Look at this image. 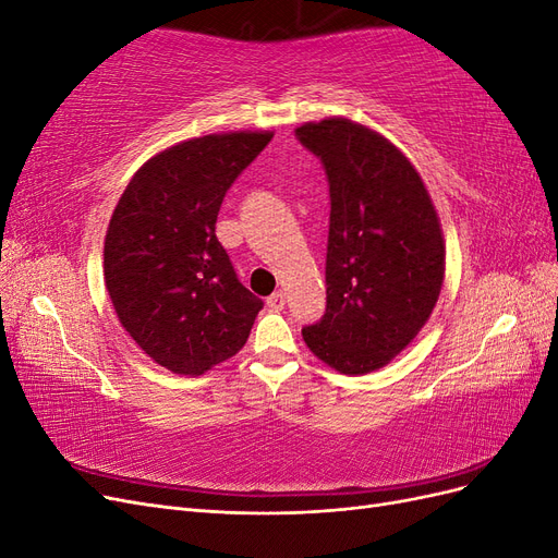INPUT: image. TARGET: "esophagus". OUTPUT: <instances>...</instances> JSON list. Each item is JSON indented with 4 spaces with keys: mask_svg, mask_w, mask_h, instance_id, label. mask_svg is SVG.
<instances>
[{
    "mask_svg": "<svg viewBox=\"0 0 558 558\" xmlns=\"http://www.w3.org/2000/svg\"><path fill=\"white\" fill-rule=\"evenodd\" d=\"M283 305H286V293H281V291H277V293H272V295L267 298V307L269 310L279 312V310H283Z\"/></svg>",
    "mask_w": 558,
    "mask_h": 558,
    "instance_id": "34e87169",
    "label": "esophagus"
}]
</instances>
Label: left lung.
Here are the masks:
<instances>
[{"label":"left lung","instance_id":"8db88e82","mask_svg":"<svg viewBox=\"0 0 558 558\" xmlns=\"http://www.w3.org/2000/svg\"><path fill=\"white\" fill-rule=\"evenodd\" d=\"M326 167V314L302 328L342 375L391 363L430 318L445 281V234L416 167L384 134L342 116L295 128Z\"/></svg>","mask_w":558,"mask_h":558}]
</instances>
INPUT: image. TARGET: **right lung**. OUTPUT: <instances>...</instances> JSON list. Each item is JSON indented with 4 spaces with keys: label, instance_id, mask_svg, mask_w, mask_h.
<instances>
[{
    "label": "right lung",
    "instance_id": "add662e5",
    "mask_svg": "<svg viewBox=\"0 0 558 558\" xmlns=\"http://www.w3.org/2000/svg\"><path fill=\"white\" fill-rule=\"evenodd\" d=\"M275 132L185 140L148 158L111 214L105 286L118 320L174 375L232 359L263 310L216 240L221 202Z\"/></svg>",
    "mask_w": 558,
    "mask_h": 558
}]
</instances>
